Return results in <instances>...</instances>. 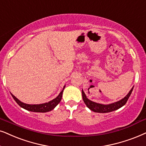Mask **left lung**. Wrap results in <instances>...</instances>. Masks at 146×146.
I'll return each mask as SVG.
<instances>
[{"instance_id": "left-lung-1", "label": "left lung", "mask_w": 146, "mask_h": 146, "mask_svg": "<svg viewBox=\"0 0 146 146\" xmlns=\"http://www.w3.org/2000/svg\"><path fill=\"white\" fill-rule=\"evenodd\" d=\"M133 87L131 88L129 92L127 94L126 96H125V97L123 98V99L121 100V101L115 102L114 103L109 104V105H102V104L96 103H94V102L90 101V100L88 99V98L86 97V94H84L83 90H82V94L83 101H84V103L86 104L87 107L89 108L90 110L94 111V112L104 113H109V112H111V111H115L125 105L127 101L128 98H129L132 91H133Z\"/></svg>"}]
</instances>
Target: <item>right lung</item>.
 I'll return each mask as SVG.
<instances>
[{
	"label": "right lung",
	"mask_w": 146,
	"mask_h": 146,
	"mask_svg": "<svg viewBox=\"0 0 146 146\" xmlns=\"http://www.w3.org/2000/svg\"><path fill=\"white\" fill-rule=\"evenodd\" d=\"M65 88V86L64 87L63 90H62L59 95L56 98L53 99L52 101H51L48 103H45L43 104H40V105H28V104H25L21 102L19 100H18L13 94H11L13 98H14V100L16 101V103L18 104L20 107H21L23 109H26V110L29 111H33V112H38V113H45L48 112V111H52V109H54L57 105H58V103L61 101L62 97V93H63V90Z\"/></svg>",
	"instance_id": "obj_1"
}]
</instances>
